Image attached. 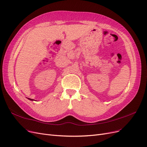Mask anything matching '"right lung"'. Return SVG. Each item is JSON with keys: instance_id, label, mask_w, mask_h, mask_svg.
<instances>
[{"instance_id": "right-lung-1", "label": "right lung", "mask_w": 147, "mask_h": 147, "mask_svg": "<svg viewBox=\"0 0 147 147\" xmlns=\"http://www.w3.org/2000/svg\"><path fill=\"white\" fill-rule=\"evenodd\" d=\"M29 100H33V99H30V98H28Z\"/></svg>"}]
</instances>
